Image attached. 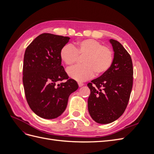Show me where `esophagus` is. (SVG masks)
I'll return each instance as SVG.
<instances>
[{"label":"esophagus","mask_w":154,"mask_h":154,"mask_svg":"<svg viewBox=\"0 0 154 154\" xmlns=\"http://www.w3.org/2000/svg\"><path fill=\"white\" fill-rule=\"evenodd\" d=\"M78 85H79V87H82L83 85H84L83 83H81V82H78Z\"/></svg>","instance_id":"1"}]
</instances>
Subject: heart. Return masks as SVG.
<instances>
[{
  "mask_svg": "<svg viewBox=\"0 0 154 154\" xmlns=\"http://www.w3.org/2000/svg\"><path fill=\"white\" fill-rule=\"evenodd\" d=\"M80 66L67 69L68 75L78 82H84L95 75H103L111 67L114 54L109 48L94 39H85L76 42L73 47L66 45L60 50V57L67 66L76 63L78 57H83Z\"/></svg>",
  "mask_w": 154,
  "mask_h": 154,
  "instance_id": "heart-1",
  "label": "heart"
}]
</instances>
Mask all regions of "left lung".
I'll return each mask as SVG.
<instances>
[{"label":"left lung","instance_id":"8db88e82","mask_svg":"<svg viewBox=\"0 0 154 154\" xmlns=\"http://www.w3.org/2000/svg\"><path fill=\"white\" fill-rule=\"evenodd\" d=\"M114 61L103 75L88 83L91 90L88 110L92 119L100 124L114 122L127 108L133 85L132 58L118 41L110 40Z\"/></svg>","mask_w":154,"mask_h":154}]
</instances>
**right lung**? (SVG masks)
Instances as JSON below:
<instances>
[{
    "label": "right lung",
    "instance_id": "1",
    "mask_svg": "<svg viewBox=\"0 0 154 154\" xmlns=\"http://www.w3.org/2000/svg\"><path fill=\"white\" fill-rule=\"evenodd\" d=\"M70 38L42 33L26 49L23 64V85L31 109L40 118L54 119L66 110L68 99L78 85L61 66V49ZM66 79L64 83L57 82Z\"/></svg>",
    "mask_w": 154,
    "mask_h": 154
}]
</instances>
